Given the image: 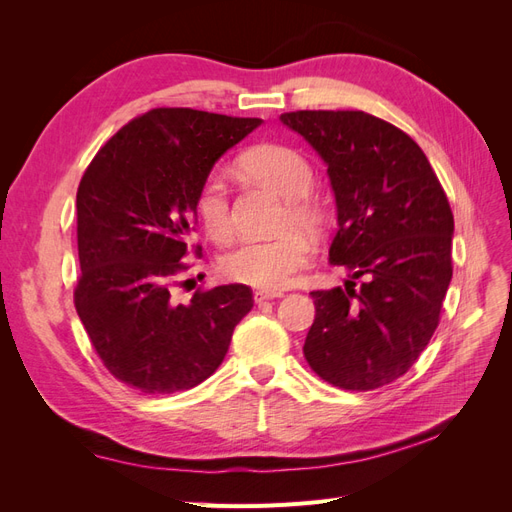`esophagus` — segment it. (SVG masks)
Instances as JSON below:
<instances>
[{"label": "esophagus", "mask_w": 512, "mask_h": 512, "mask_svg": "<svg viewBox=\"0 0 512 512\" xmlns=\"http://www.w3.org/2000/svg\"><path fill=\"white\" fill-rule=\"evenodd\" d=\"M277 297H282V292H275V290H256L254 292L256 303H265V301H271V299H277Z\"/></svg>", "instance_id": "obj_1"}]
</instances>
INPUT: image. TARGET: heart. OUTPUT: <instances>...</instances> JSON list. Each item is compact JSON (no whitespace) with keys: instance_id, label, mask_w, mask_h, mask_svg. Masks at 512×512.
I'll return each mask as SVG.
<instances>
[{"instance_id":"heart-1","label":"heart","mask_w":512,"mask_h":512,"mask_svg":"<svg viewBox=\"0 0 512 512\" xmlns=\"http://www.w3.org/2000/svg\"><path fill=\"white\" fill-rule=\"evenodd\" d=\"M241 166L247 175L271 185L288 198V213L294 222L312 224L318 213L305 196L314 185V170L303 153L286 145H260L243 156ZM196 213L205 232L215 241H228L232 235V213L226 179L211 173L203 179L196 194ZM312 245L301 232H286L275 239L245 241L232 250L222 271L228 280L260 290H284L309 262Z\"/></svg>"}]
</instances>
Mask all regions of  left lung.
Listing matches in <instances>:
<instances>
[{
    "label": "left lung",
    "instance_id": "left-lung-1",
    "mask_svg": "<svg viewBox=\"0 0 512 512\" xmlns=\"http://www.w3.org/2000/svg\"><path fill=\"white\" fill-rule=\"evenodd\" d=\"M327 164L337 207L331 265L361 291L316 290L303 354L346 391L404 376L438 327L451 284L455 222L442 185L412 138L363 111H297L280 117Z\"/></svg>",
    "mask_w": 512,
    "mask_h": 512
}]
</instances>
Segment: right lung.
I'll list each match as a JSON object with an SVG mask.
<instances>
[{"label": "right lung", "instance_id": "add662e5", "mask_svg": "<svg viewBox=\"0 0 512 512\" xmlns=\"http://www.w3.org/2000/svg\"><path fill=\"white\" fill-rule=\"evenodd\" d=\"M260 123L153 108L123 126L85 170L76 192L74 305L102 363L130 389L168 395L207 380L254 307L243 284L196 292L185 305L173 303L170 288L192 250L200 183Z\"/></svg>", "mask_w": 512, "mask_h": 512}]
</instances>
